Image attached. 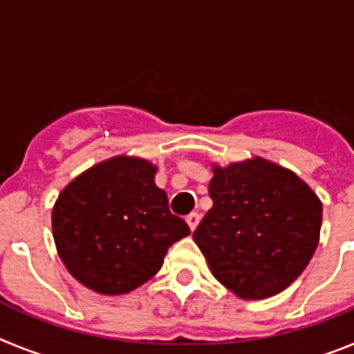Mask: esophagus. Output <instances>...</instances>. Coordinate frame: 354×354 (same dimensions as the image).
I'll list each match as a JSON object with an SVG mask.
<instances>
[{
    "label": "esophagus",
    "instance_id": "esophagus-1",
    "mask_svg": "<svg viewBox=\"0 0 354 354\" xmlns=\"http://www.w3.org/2000/svg\"><path fill=\"white\" fill-rule=\"evenodd\" d=\"M186 221H187V225H189V228H192V230H195L196 225H198V221H200V214L198 212H192V214L186 216Z\"/></svg>",
    "mask_w": 354,
    "mask_h": 354
}]
</instances>
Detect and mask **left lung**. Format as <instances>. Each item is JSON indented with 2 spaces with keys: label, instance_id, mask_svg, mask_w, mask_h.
Wrapping results in <instances>:
<instances>
[{
  "label": "left lung",
  "instance_id": "obj_1",
  "mask_svg": "<svg viewBox=\"0 0 354 354\" xmlns=\"http://www.w3.org/2000/svg\"><path fill=\"white\" fill-rule=\"evenodd\" d=\"M212 207L193 232L212 274L243 299L282 292L319 243L323 204L294 171L262 158L212 167Z\"/></svg>",
  "mask_w": 354,
  "mask_h": 354
}]
</instances>
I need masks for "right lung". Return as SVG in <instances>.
Wrapping results in <instances>:
<instances>
[{"label": "right lung", "instance_id": "1", "mask_svg": "<svg viewBox=\"0 0 354 354\" xmlns=\"http://www.w3.org/2000/svg\"><path fill=\"white\" fill-rule=\"evenodd\" d=\"M156 167L117 156L67 184L53 207V237L68 273L106 296L126 294L161 270L189 227L168 209Z\"/></svg>", "mask_w": 354, "mask_h": 354}]
</instances>
